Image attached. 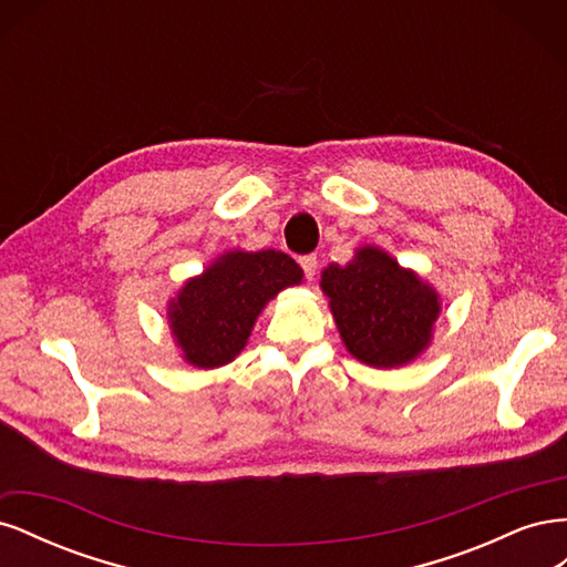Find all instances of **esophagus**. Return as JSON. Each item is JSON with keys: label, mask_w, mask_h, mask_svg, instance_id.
Wrapping results in <instances>:
<instances>
[{"label": "esophagus", "mask_w": 567, "mask_h": 567, "mask_svg": "<svg viewBox=\"0 0 567 567\" xmlns=\"http://www.w3.org/2000/svg\"><path fill=\"white\" fill-rule=\"evenodd\" d=\"M317 255H302L300 257V267H302V271H305V277L307 279H315V274H317Z\"/></svg>", "instance_id": "1"}]
</instances>
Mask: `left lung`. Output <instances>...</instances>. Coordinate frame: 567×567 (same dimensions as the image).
<instances>
[{
	"label": "left lung",
	"mask_w": 567,
	"mask_h": 567,
	"mask_svg": "<svg viewBox=\"0 0 567 567\" xmlns=\"http://www.w3.org/2000/svg\"><path fill=\"white\" fill-rule=\"evenodd\" d=\"M319 286L342 346L362 364L398 369L431 348L440 293L383 248H357L348 265L326 267Z\"/></svg>",
	"instance_id": "8db88e82"
}]
</instances>
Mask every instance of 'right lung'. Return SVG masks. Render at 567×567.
<instances>
[{"instance_id":"1","label":"right lung","mask_w":567,"mask_h":567,"mask_svg":"<svg viewBox=\"0 0 567 567\" xmlns=\"http://www.w3.org/2000/svg\"><path fill=\"white\" fill-rule=\"evenodd\" d=\"M302 269L281 250H227L167 300V326L186 364L219 369L241 354L257 317Z\"/></svg>"}]
</instances>
